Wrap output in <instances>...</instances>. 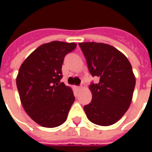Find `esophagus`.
Listing matches in <instances>:
<instances>
[{
    "mask_svg": "<svg viewBox=\"0 0 152 152\" xmlns=\"http://www.w3.org/2000/svg\"><path fill=\"white\" fill-rule=\"evenodd\" d=\"M76 89H77V90H81V89H82V86H77V87H76Z\"/></svg>",
    "mask_w": 152,
    "mask_h": 152,
    "instance_id": "obj_1",
    "label": "esophagus"
}]
</instances>
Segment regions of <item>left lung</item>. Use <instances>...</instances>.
Instances as JSON below:
<instances>
[{
  "label": "left lung",
  "mask_w": 152,
  "mask_h": 152,
  "mask_svg": "<svg viewBox=\"0 0 152 152\" xmlns=\"http://www.w3.org/2000/svg\"><path fill=\"white\" fill-rule=\"evenodd\" d=\"M90 74L99 77L89 86L92 101L84 106L92 123L108 126L116 123L130 106L135 76L129 61L121 51L104 43H79Z\"/></svg>",
  "instance_id": "8db88e82"
}]
</instances>
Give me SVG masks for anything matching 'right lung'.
<instances>
[{
  "label": "right lung",
  "mask_w": 152,
  "mask_h": 152,
  "mask_svg": "<svg viewBox=\"0 0 152 152\" xmlns=\"http://www.w3.org/2000/svg\"><path fill=\"white\" fill-rule=\"evenodd\" d=\"M76 43L43 44L22 63L16 85L25 112L43 127L54 128L66 121L75 101L72 89L60 83L64 57Z\"/></svg>",
  "instance_id": "1"
}]
</instances>
